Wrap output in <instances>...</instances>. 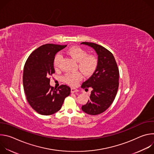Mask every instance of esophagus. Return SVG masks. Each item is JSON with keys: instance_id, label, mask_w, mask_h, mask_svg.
<instances>
[{"instance_id": "obj_1", "label": "esophagus", "mask_w": 154, "mask_h": 154, "mask_svg": "<svg viewBox=\"0 0 154 154\" xmlns=\"http://www.w3.org/2000/svg\"><path fill=\"white\" fill-rule=\"evenodd\" d=\"M79 90L76 88H71V93H76V92H78Z\"/></svg>"}]
</instances>
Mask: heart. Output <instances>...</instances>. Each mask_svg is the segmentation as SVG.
Here are the masks:
<instances>
[{
	"mask_svg": "<svg viewBox=\"0 0 154 154\" xmlns=\"http://www.w3.org/2000/svg\"><path fill=\"white\" fill-rule=\"evenodd\" d=\"M67 54L78 63L79 69L85 76H90L94 74L97 67V59L92 55H88V52L79 46H72L67 51ZM62 57L60 54L55 55L54 60V66L57 69L60 67ZM82 75L80 72L68 73L64 75V82L71 86H75L81 80Z\"/></svg>",
	"mask_w": 154,
	"mask_h": 154,
	"instance_id": "heart-1",
	"label": "heart"
}]
</instances>
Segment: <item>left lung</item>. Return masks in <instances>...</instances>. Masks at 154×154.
Here are the masks:
<instances>
[{
	"mask_svg": "<svg viewBox=\"0 0 154 154\" xmlns=\"http://www.w3.org/2000/svg\"><path fill=\"white\" fill-rule=\"evenodd\" d=\"M81 44L93 48L98 55L96 70L81 86L85 90L92 89L90 100L82 106V111L97 115L104 112L115 100L119 86V70L113 55L108 50L93 42Z\"/></svg>",
	"mask_w": 154,
	"mask_h": 154,
	"instance_id": "obj_1",
	"label": "left lung"
}]
</instances>
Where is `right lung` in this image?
I'll return each mask as SVG.
<instances>
[{"label":"right lung","instance_id":"right-lung-1","mask_svg":"<svg viewBox=\"0 0 154 154\" xmlns=\"http://www.w3.org/2000/svg\"><path fill=\"white\" fill-rule=\"evenodd\" d=\"M67 45L46 44L35 50L27 58L24 68L23 86L30 105L42 115L59 111L71 88L61 85L57 89L50 85L49 77L55 73V54Z\"/></svg>","mask_w":154,"mask_h":154}]
</instances>
